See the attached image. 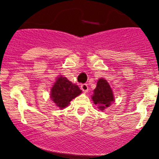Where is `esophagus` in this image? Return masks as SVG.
<instances>
[{"label": "esophagus", "instance_id": "1", "mask_svg": "<svg viewBox=\"0 0 159 159\" xmlns=\"http://www.w3.org/2000/svg\"><path fill=\"white\" fill-rule=\"evenodd\" d=\"M81 89L83 90V92H88V84H81Z\"/></svg>", "mask_w": 159, "mask_h": 159}]
</instances>
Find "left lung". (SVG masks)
Instances as JSON below:
<instances>
[{"label":"left lung","mask_w":159,"mask_h":159,"mask_svg":"<svg viewBox=\"0 0 159 159\" xmlns=\"http://www.w3.org/2000/svg\"><path fill=\"white\" fill-rule=\"evenodd\" d=\"M94 103L99 106V108L103 110L110 106L114 101V95L110 85L104 79H99L97 82V86L94 90L92 95Z\"/></svg>","instance_id":"1"}]
</instances>
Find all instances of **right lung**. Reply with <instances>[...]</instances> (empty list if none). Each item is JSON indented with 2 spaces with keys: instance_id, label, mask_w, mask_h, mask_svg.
Instances as JSON below:
<instances>
[{
  "instance_id": "1",
  "label": "right lung",
  "mask_w": 159,
  "mask_h": 159,
  "mask_svg": "<svg viewBox=\"0 0 159 159\" xmlns=\"http://www.w3.org/2000/svg\"><path fill=\"white\" fill-rule=\"evenodd\" d=\"M82 92L75 84L70 82L66 77H58L51 89V98L60 108H64L71 100Z\"/></svg>"
}]
</instances>
